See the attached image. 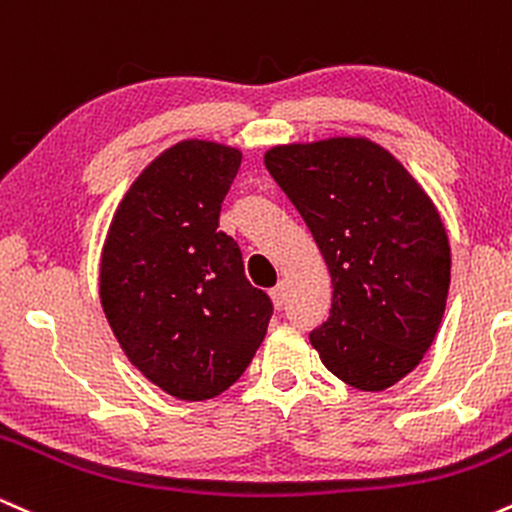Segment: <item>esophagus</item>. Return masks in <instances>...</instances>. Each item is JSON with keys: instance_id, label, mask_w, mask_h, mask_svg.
<instances>
[{"instance_id": "esophagus-1", "label": "esophagus", "mask_w": 512, "mask_h": 512, "mask_svg": "<svg viewBox=\"0 0 512 512\" xmlns=\"http://www.w3.org/2000/svg\"><path fill=\"white\" fill-rule=\"evenodd\" d=\"M269 296H272V301H274L276 308H281V305H284V301H286V289H284V284H276L274 289L269 291Z\"/></svg>"}]
</instances>
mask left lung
I'll list each match as a JSON object with an SVG mask.
<instances>
[{
  "label": "left lung",
  "mask_w": 512,
  "mask_h": 512,
  "mask_svg": "<svg viewBox=\"0 0 512 512\" xmlns=\"http://www.w3.org/2000/svg\"><path fill=\"white\" fill-rule=\"evenodd\" d=\"M264 166L332 276L330 317L310 332V344L346 385L387 390L419 366L445 313L450 245L436 207L368 139L274 146Z\"/></svg>",
  "instance_id": "1"
}]
</instances>
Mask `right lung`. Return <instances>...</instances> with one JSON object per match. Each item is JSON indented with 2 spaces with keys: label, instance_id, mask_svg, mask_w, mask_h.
Segmentation results:
<instances>
[{
  "label": "right lung",
  "instance_id": "1",
  "mask_svg": "<svg viewBox=\"0 0 512 512\" xmlns=\"http://www.w3.org/2000/svg\"><path fill=\"white\" fill-rule=\"evenodd\" d=\"M240 151L187 139L134 180L101 257V303L117 342L151 383L199 402L250 366L274 313L219 231Z\"/></svg>",
  "mask_w": 512,
  "mask_h": 512
}]
</instances>
